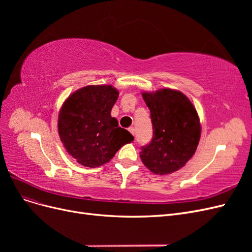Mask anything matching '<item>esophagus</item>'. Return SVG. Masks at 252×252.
Returning <instances> with one entry per match:
<instances>
[{
    "mask_svg": "<svg viewBox=\"0 0 252 252\" xmlns=\"http://www.w3.org/2000/svg\"><path fill=\"white\" fill-rule=\"evenodd\" d=\"M128 131L130 132L132 135H134V128H133V127H129V128H128Z\"/></svg>",
    "mask_w": 252,
    "mask_h": 252,
    "instance_id": "obj_1",
    "label": "esophagus"
}]
</instances>
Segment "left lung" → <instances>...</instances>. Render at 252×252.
<instances>
[{"instance_id":"obj_1","label":"left lung","mask_w":252,"mask_h":252,"mask_svg":"<svg viewBox=\"0 0 252 252\" xmlns=\"http://www.w3.org/2000/svg\"><path fill=\"white\" fill-rule=\"evenodd\" d=\"M150 110L151 142L142 147V162L157 174L179 170L194 155L201 136L199 116L189 98L180 91L164 88L143 93Z\"/></svg>"}]
</instances>
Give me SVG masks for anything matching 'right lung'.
Segmentation results:
<instances>
[{
  "instance_id": "obj_1",
  "label": "right lung",
  "mask_w": 252,
  "mask_h": 252,
  "mask_svg": "<svg viewBox=\"0 0 252 252\" xmlns=\"http://www.w3.org/2000/svg\"><path fill=\"white\" fill-rule=\"evenodd\" d=\"M119 91L112 86L91 85L67 98L59 114V134L64 147L75 161L86 167L109 162L132 134L119 127L110 112Z\"/></svg>"
}]
</instances>
